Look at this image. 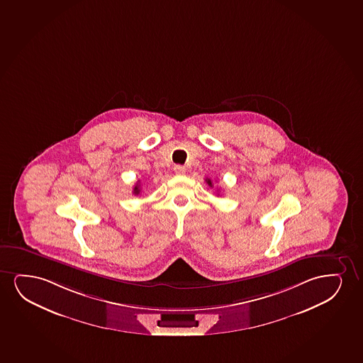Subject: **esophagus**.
<instances>
[{"label": "esophagus", "instance_id": "34e87169", "mask_svg": "<svg viewBox=\"0 0 363 363\" xmlns=\"http://www.w3.org/2000/svg\"><path fill=\"white\" fill-rule=\"evenodd\" d=\"M174 172L176 174H184V172H186V167H184V166L176 165L174 167Z\"/></svg>", "mask_w": 363, "mask_h": 363}]
</instances>
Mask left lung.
<instances>
[{"instance_id": "8db88e82", "label": "left lung", "mask_w": 363, "mask_h": 363, "mask_svg": "<svg viewBox=\"0 0 363 363\" xmlns=\"http://www.w3.org/2000/svg\"><path fill=\"white\" fill-rule=\"evenodd\" d=\"M206 182H207L208 186H209V187H213L212 179H206Z\"/></svg>"}]
</instances>
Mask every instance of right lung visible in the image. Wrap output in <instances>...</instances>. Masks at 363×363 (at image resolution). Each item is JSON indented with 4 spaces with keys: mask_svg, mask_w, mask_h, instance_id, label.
<instances>
[{
    "mask_svg": "<svg viewBox=\"0 0 363 363\" xmlns=\"http://www.w3.org/2000/svg\"><path fill=\"white\" fill-rule=\"evenodd\" d=\"M133 194H135V196L140 194V184H139V181H138V184H135V187L133 189Z\"/></svg>",
    "mask_w": 363,
    "mask_h": 363,
    "instance_id": "add662e5",
    "label": "right lung"
}]
</instances>
